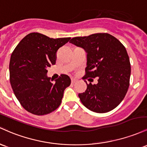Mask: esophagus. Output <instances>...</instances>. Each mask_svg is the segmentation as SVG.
<instances>
[{"label": "esophagus", "mask_w": 147, "mask_h": 147, "mask_svg": "<svg viewBox=\"0 0 147 147\" xmlns=\"http://www.w3.org/2000/svg\"><path fill=\"white\" fill-rule=\"evenodd\" d=\"M76 82V79L75 78H71V82L72 83H74V82Z\"/></svg>", "instance_id": "esophagus-1"}]
</instances>
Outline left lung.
I'll use <instances>...</instances> for the list:
<instances>
[{
  "label": "left lung",
  "mask_w": 147,
  "mask_h": 147,
  "mask_svg": "<svg viewBox=\"0 0 147 147\" xmlns=\"http://www.w3.org/2000/svg\"><path fill=\"white\" fill-rule=\"evenodd\" d=\"M69 42L86 52L84 78H98L97 84L86 82V91L78 94L82 103L95 113L113 110L122 101L129 87L131 64L126 48L108 33L74 37Z\"/></svg>",
  "instance_id": "obj_1"
}]
</instances>
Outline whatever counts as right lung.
<instances>
[{
	"label": "right lung",
	"instance_id": "1",
	"mask_svg": "<svg viewBox=\"0 0 147 147\" xmlns=\"http://www.w3.org/2000/svg\"><path fill=\"white\" fill-rule=\"evenodd\" d=\"M70 39H53L32 32L27 34L13 51L9 66L11 86L16 98L29 113L47 115L60 105L71 79L62 74L52 83L47 76V68L55 65L57 50Z\"/></svg>",
	"mask_w": 147,
	"mask_h": 147
}]
</instances>
